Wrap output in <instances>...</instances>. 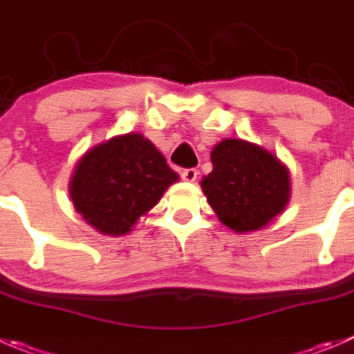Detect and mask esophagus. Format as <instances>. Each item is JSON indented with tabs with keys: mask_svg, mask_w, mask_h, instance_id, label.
<instances>
[{
	"mask_svg": "<svg viewBox=\"0 0 354 354\" xmlns=\"http://www.w3.org/2000/svg\"><path fill=\"white\" fill-rule=\"evenodd\" d=\"M197 174H198L197 169H194V167L181 171V178H183V181H188V183H192V181L197 180Z\"/></svg>",
	"mask_w": 354,
	"mask_h": 354,
	"instance_id": "obj_1",
	"label": "esophagus"
}]
</instances>
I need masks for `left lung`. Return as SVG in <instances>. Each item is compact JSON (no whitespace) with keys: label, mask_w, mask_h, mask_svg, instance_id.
I'll return each mask as SVG.
<instances>
[{"label":"left lung","mask_w":354,"mask_h":354,"mask_svg":"<svg viewBox=\"0 0 354 354\" xmlns=\"http://www.w3.org/2000/svg\"><path fill=\"white\" fill-rule=\"evenodd\" d=\"M212 171L201 187L219 221L233 232H254L286 209L290 197L287 167L273 153L228 138L211 152Z\"/></svg>","instance_id":"obj_1"}]
</instances>
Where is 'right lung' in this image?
<instances>
[{"instance_id":"obj_1","label":"right lung","mask_w":354,"mask_h":354,"mask_svg":"<svg viewBox=\"0 0 354 354\" xmlns=\"http://www.w3.org/2000/svg\"><path fill=\"white\" fill-rule=\"evenodd\" d=\"M178 181L162 153L138 133L88 150L71 181L79 214L105 235H124Z\"/></svg>"}]
</instances>
